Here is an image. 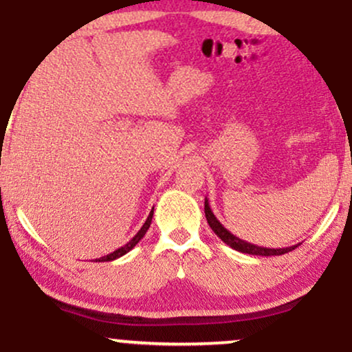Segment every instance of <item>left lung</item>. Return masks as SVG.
I'll use <instances>...</instances> for the list:
<instances>
[{
	"label": "left lung",
	"mask_w": 352,
	"mask_h": 352,
	"mask_svg": "<svg viewBox=\"0 0 352 352\" xmlns=\"http://www.w3.org/2000/svg\"><path fill=\"white\" fill-rule=\"evenodd\" d=\"M205 217H207L210 228L215 232V235L220 238L223 243H227L228 246H232L233 250H236V252L248 253V254H256V256H276V254H285V253L292 252V250H294L298 245H300V243H298V245H293V246H286V248H265V246H258V245L248 243V241L241 240V238L233 235L232 232H228V230L225 228L223 225L220 223V221H218V218L213 215L212 208H210V204H208L207 199H205Z\"/></svg>",
	"instance_id": "8db88e82"
}]
</instances>
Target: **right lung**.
Segmentation results:
<instances>
[{
	"label": "right lung",
	"instance_id": "1",
	"mask_svg": "<svg viewBox=\"0 0 352 352\" xmlns=\"http://www.w3.org/2000/svg\"><path fill=\"white\" fill-rule=\"evenodd\" d=\"M152 215H153V210H152L151 213H148L147 220H145V223L142 225V228H140L139 232H137V235H135L134 238H132V240H129L127 243H125L124 246H120V248H117L116 252L109 253V254H106V256H102V258H98V260H96V261H112V260H117V258L124 256L125 253L131 252V250L134 248V246H135L137 243H139L140 240H142L145 233H147V230H148V227H151V223H152Z\"/></svg>",
	"mask_w": 352,
	"mask_h": 352
}]
</instances>
